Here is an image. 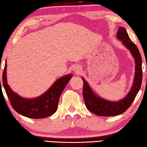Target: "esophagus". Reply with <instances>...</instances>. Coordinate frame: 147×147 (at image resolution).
<instances>
[{"mask_svg": "<svg viewBox=\"0 0 147 147\" xmlns=\"http://www.w3.org/2000/svg\"><path fill=\"white\" fill-rule=\"evenodd\" d=\"M81 69V67L80 66H78V65H77V66H76V67H75V70H76V71H78V72L80 71Z\"/></svg>", "mask_w": 147, "mask_h": 147, "instance_id": "esophagus-1", "label": "esophagus"}]
</instances>
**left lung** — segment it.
Instances as JSON below:
<instances>
[{"label": "left lung", "instance_id": "obj_1", "mask_svg": "<svg viewBox=\"0 0 147 147\" xmlns=\"http://www.w3.org/2000/svg\"><path fill=\"white\" fill-rule=\"evenodd\" d=\"M116 38L130 51L135 59V71L132 87L127 95L116 102L108 100L97 95L89 86L87 81L82 78L83 81V96L87 109L99 116H114L123 114L130 107L140 90L143 78L142 58L136 45L131 41L125 29L119 27Z\"/></svg>", "mask_w": 147, "mask_h": 147}]
</instances>
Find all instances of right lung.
<instances>
[{"instance_id":"obj_1","label":"right lung","mask_w":147,"mask_h":147,"mask_svg":"<svg viewBox=\"0 0 147 147\" xmlns=\"http://www.w3.org/2000/svg\"><path fill=\"white\" fill-rule=\"evenodd\" d=\"M6 67L7 63L6 61L3 74V83L11 105L20 114L33 119L47 118L56 111L61 94L73 76L71 74H67L61 77L40 96L27 98L20 96L11 89L7 82Z\"/></svg>"}]
</instances>
